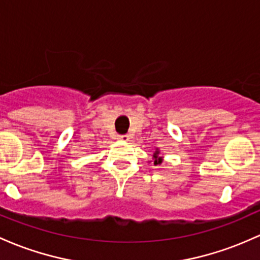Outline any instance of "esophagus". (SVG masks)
Segmentation results:
<instances>
[{
  "mask_svg": "<svg viewBox=\"0 0 260 260\" xmlns=\"http://www.w3.org/2000/svg\"><path fill=\"white\" fill-rule=\"evenodd\" d=\"M118 139H119V141L127 142L128 139H129V136H128V135H119L118 136Z\"/></svg>",
  "mask_w": 260,
  "mask_h": 260,
  "instance_id": "34e87169",
  "label": "esophagus"
}]
</instances>
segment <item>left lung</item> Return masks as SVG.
Listing matches in <instances>:
<instances>
[{
	"instance_id": "left-lung-1",
	"label": "left lung",
	"mask_w": 260,
	"mask_h": 260,
	"mask_svg": "<svg viewBox=\"0 0 260 260\" xmlns=\"http://www.w3.org/2000/svg\"><path fill=\"white\" fill-rule=\"evenodd\" d=\"M158 154H159V150H156L155 153H154V159H155V160H154V165H156V164H160L161 162V158L160 156H158Z\"/></svg>"
}]
</instances>
